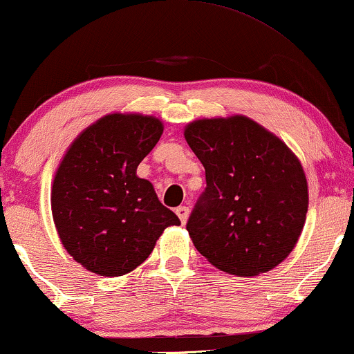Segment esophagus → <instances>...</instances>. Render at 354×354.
Listing matches in <instances>:
<instances>
[{
  "label": "esophagus",
  "mask_w": 354,
  "mask_h": 354,
  "mask_svg": "<svg viewBox=\"0 0 354 354\" xmlns=\"http://www.w3.org/2000/svg\"><path fill=\"white\" fill-rule=\"evenodd\" d=\"M176 214H178V218H180L181 224H185L186 221H188L189 207H188V206H180V207H176Z\"/></svg>",
  "instance_id": "1"
}]
</instances>
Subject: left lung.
<instances>
[{"mask_svg":"<svg viewBox=\"0 0 354 354\" xmlns=\"http://www.w3.org/2000/svg\"><path fill=\"white\" fill-rule=\"evenodd\" d=\"M206 171L188 229L199 254L227 274L254 277L288 257L308 211L301 163L279 136L244 115L188 123Z\"/></svg>","mask_w":354,"mask_h":354,"instance_id":"left-lung-1","label":"left lung"}]
</instances>
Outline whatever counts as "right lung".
Listing matches in <instances>:
<instances>
[{
    "mask_svg": "<svg viewBox=\"0 0 354 354\" xmlns=\"http://www.w3.org/2000/svg\"><path fill=\"white\" fill-rule=\"evenodd\" d=\"M161 133L163 123L151 115H105L72 142L55 171V229L72 259L93 274H129L166 227L181 224L151 183L136 176Z\"/></svg>",
    "mask_w": 354,
    "mask_h": 354,
    "instance_id": "add662e5",
    "label": "right lung"
}]
</instances>
